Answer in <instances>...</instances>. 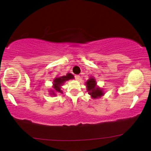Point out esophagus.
Listing matches in <instances>:
<instances>
[{
  "mask_svg": "<svg viewBox=\"0 0 151 151\" xmlns=\"http://www.w3.org/2000/svg\"><path fill=\"white\" fill-rule=\"evenodd\" d=\"M75 79L77 80V81L80 79V76L79 75H75Z\"/></svg>",
  "mask_w": 151,
  "mask_h": 151,
  "instance_id": "34e87169",
  "label": "esophagus"
}]
</instances>
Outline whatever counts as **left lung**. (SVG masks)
I'll use <instances>...</instances> for the list:
<instances>
[{
  "instance_id": "obj_1",
  "label": "left lung",
  "mask_w": 151,
  "mask_h": 151,
  "mask_svg": "<svg viewBox=\"0 0 151 151\" xmlns=\"http://www.w3.org/2000/svg\"><path fill=\"white\" fill-rule=\"evenodd\" d=\"M86 85H87V90L88 92V94L93 99L101 97L104 95L102 89L97 86L96 81L93 77H90L89 79L86 82Z\"/></svg>"
}]
</instances>
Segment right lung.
<instances>
[{"mask_svg":"<svg viewBox=\"0 0 151 151\" xmlns=\"http://www.w3.org/2000/svg\"><path fill=\"white\" fill-rule=\"evenodd\" d=\"M74 78V76L72 75L71 73L66 74V75L59 76V77L55 78L53 81V88L54 90L51 91V95H56V93H63V91L61 90V86H63L66 81L73 79Z\"/></svg>","mask_w":151,"mask_h":151,"instance_id":"add662e5","label":"right lung"}]
</instances>
